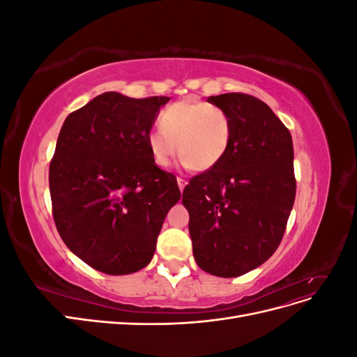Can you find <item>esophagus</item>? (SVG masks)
Returning a JSON list of instances; mask_svg holds the SVG:
<instances>
[{
  "instance_id": "34e87169",
  "label": "esophagus",
  "mask_w": 357,
  "mask_h": 357,
  "mask_svg": "<svg viewBox=\"0 0 357 357\" xmlns=\"http://www.w3.org/2000/svg\"><path fill=\"white\" fill-rule=\"evenodd\" d=\"M177 183H178V189L183 192L185 190V188H186V185H188V181L185 180V178H181V177H177Z\"/></svg>"
}]
</instances>
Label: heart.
<instances>
[{"instance_id":"1","label":"heart","mask_w":357,"mask_h":357,"mask_svg":"<svg viewBox=\"0 0 357 357\" xmlns=\"http://www.w3.org/2000/svg\"><path fill=\"white\" fill-rule=\"evenodd\" d=\"M159 125L160 129H152L147 134V147L160 168L171 164L177 150L183 164L197 171L211 169L228 152L231 117L218 105L180 101L160 113Z\"/></svg>"}]
</instances>
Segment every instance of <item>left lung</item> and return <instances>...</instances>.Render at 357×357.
<instances>
[{"instance_id":"obj_1","label":"left lung","mask_w":357,"mask_h":357,"mask_svg":"<svg viewBox=\"0 0 357 357\" xmlns=\"http://www.w3.org/2000/svg\"><path fill=\"white\" fill-rule=\"evenodd\" d=\"M231 117L228 152L183 192L193 257L205 273L238 277L282 243L295 202L294 143L269 107L245 93L208 96Z\"/></svg>"}]
</instances>
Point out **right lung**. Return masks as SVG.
Listing matches in <instances>:
<instances>
[{
	"label": "right lung",
	"instance_id": "add662e5",
	"mask_svg": "<svg viewBox=\"0 0 357 357\" xmlns=\"http://www.w3.org/2000/svg\"><path fill=\"white\" fill-rule=\"evenodd\" d=\"M168 96H95L63 122L49 168L53 219L83 262L110 275L147 266L165 215L181 198L177 180L147 147Z\"/></svg>",
	"mask_w": 357,
	"mask_h": 357
}]
</instances>
